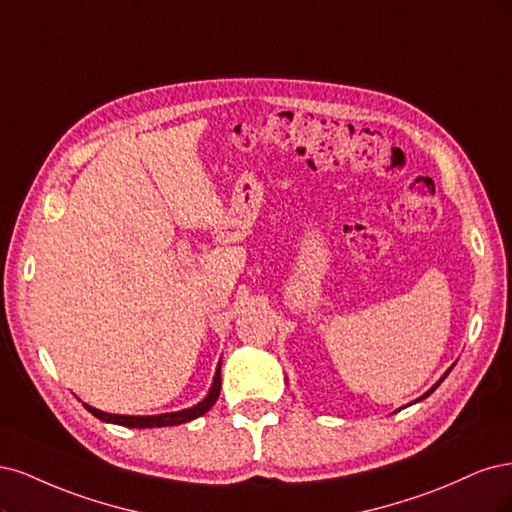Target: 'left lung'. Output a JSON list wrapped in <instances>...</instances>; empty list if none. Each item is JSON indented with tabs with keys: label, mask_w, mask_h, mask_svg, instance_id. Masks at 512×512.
I'll return each instance as SVG.
<instances>
[{
	"label": "left lung",
	"mask_w": 512,
	"mask_h": 512,
	"mask_svg": "<svg viewBox=\"0 0 512 512\" xmlns=\"http://www.w3.org/2000/svg\"><path fill=\"white\" fill-rule=\"evenodd\" d=\"M444 376H447V374H444ZM444 376H442V378H440V381H444ZM440 381H438V383H436V387H438V385H440ZM436 387H434V389H436ZM434 389H432V391H434ZM432 391H427V393H425V395H423V398H427V395H430V393H432Z\"/></svg>",
	"instance_id": "1"
}]
</instances>
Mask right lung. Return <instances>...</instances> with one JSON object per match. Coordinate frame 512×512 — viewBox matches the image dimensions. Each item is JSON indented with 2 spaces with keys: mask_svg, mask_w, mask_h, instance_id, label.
Masks as SVG:
<instances>
[{
  "mask_svg": "<svg viewBox=\"0 0 512 512\" xmlns=\"http://www.w3.org/2000/svg\"><path fill=\"white\" fill-rule=\"evenodd\" d=\"M219 391H221V366L217 368V374H214V383H212L206 398L197 406L187 408V410L166 412V415H153V417H127V415H110V412H102V410H97L89 404H85V406H87L91 415H95L97 419L106 421V423H117V425H125V427H166V425L187 423V421H193L197 417L206 415V412L212 408V404L217 402Z\"/></svg>",
  "mask_w": 512,
  "mask_h": 512,
  "instance_id": "right-lung-1",
  "label": "right lung"
}]
</instances>
